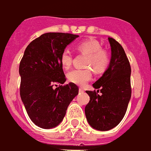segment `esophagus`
Instances as JSON below:
<instances>
[{"mask_svg":"<svg viewBox=\"0 0 151 151\" xmlns=\"http://www.w3.org/2000/svg\"><path fill=\"white\" fill-rule=\"evenodd\" d=\"M79 91H80V92H84V89L80 88V89H79Z\"/></svg>","mask_w":151,"mask_h":151,"instance_id":"34e87169","label":"esophagus"}]
</instances>
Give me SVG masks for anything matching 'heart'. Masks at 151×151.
<instances>
[{"instance_id":"1","label":"heart","mask_w":151,"mask_h":151,"mask_svg":"<svg viewBox=\"0 0 151 151\" xmlns=\"http://www.w3.org/2000/svg\"><path fill=\"white\" fill-rule=\"evenodd\" d=\"M76 50L78 52L87 55L85 67H90L97 74L103 73L110 63V55L107 50L102 49L101 43L94 39L83 41L76 45ZM72 54L68 49H65L60 55V63L66 70L71 68L72 63ZM92 70L74 69L67 75L68 80L79 86H84L92 79Z\"/></svg>"}]
</instances>
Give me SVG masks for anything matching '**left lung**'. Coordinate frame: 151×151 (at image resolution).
Returning <instances> with one entry per match:
<instances>
[{
    "label": "left lung",
    "mask_w": 151,
    "mask_h": 151,
    "mask_svg": "<svg viewBox=\"0 0 151 151\" xmlns=\"http://www.w3.org/2000/svg\"><path fill=\"white\" fill-rule=\"evenodd\" d=\"M108 39L111 47L109 65L92 84L95 91H86L90 97L85 107L87 121L92 128L101 131L112 129L122 122L131 97L128 58L119 42L112 38Z\"/></svg>",
    "instance_id": "8db88e82"
}]
</instances>
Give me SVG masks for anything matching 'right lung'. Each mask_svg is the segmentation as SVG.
Returning <instances> with one entry per match:
<instances>
[{
	"mask_svg": "<svg viewBox=\"0 0 151 151\" xmlns=\"http://www.w3.org/2000/svg\"><path fill=\"white\" fill-rule=\"evenodd\" d=\"M78 37L72 34L46 33L32 41L24 52L19 65L20 96L30 120L40 128L59 125L68 105L78 95L79 88L73 83L56 89L52 87L66 81L60 55Z\"/></svg>",
	"mask_w": 151,
	"mask_h": 151,
	"instance_id": "add662e5",
	"label": "right lung"
}]
</instances>
